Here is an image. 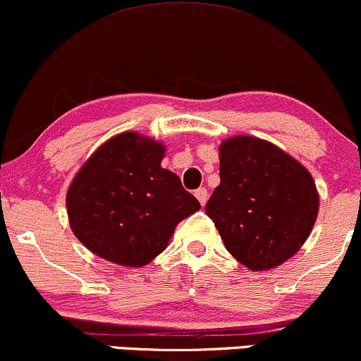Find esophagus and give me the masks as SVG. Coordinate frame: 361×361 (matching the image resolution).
<instances>
[{
	"mask_svg": "<svg viewBox=\"0 0 361 361\" xmlns=\"http://www.w3.org/2000/svg\"><path fill=\"white\" fill-rule=\"evenodd\" d=\"M194 196L197 197V201L201 202V206H204L207 202V190L204 188H199L196 192H194Z\"/></svg>",
	"mask_w": 361,
	"mask_h": 361,
	"instance_id": "1",
	"label": "esophagus"
}]
</instances>
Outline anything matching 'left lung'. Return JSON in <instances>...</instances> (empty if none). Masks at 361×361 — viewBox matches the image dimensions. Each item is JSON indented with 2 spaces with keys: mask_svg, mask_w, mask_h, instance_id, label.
I'll list each match as a JSON object with an SVG mask.
<instances>
[{
  "mask_svg": "<svg viewBox=\"0 0 361 361\" xmlns=\"http://www.w3.org/2000/svg\"><path fill=\"white\" fill-rule=\"evenodd\" d=\"M219 179L206 213L240 264L275 269L306 243L319 192L299 160L267 140L236 135L219 145Z\"/></svg>",
  "mask_w": 361,
  "mask_h": 361,
  "instance_id": "obj_1",
  "label": "left lung"
}]
</instances>
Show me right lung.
Here are the masks:
<instances>
[{"label":"right lung","mask_w":361,"mask_h":361,"mask_svg":"<svg viewBox=\"0 0 361 361\" xmlns=\"http://www.w3.org/2000/svg\"><path fill=\"white\" fill-rule=\"evenodd\" d=\"M165 145L123 131L97 147L67 189L72 233L94 255L121 267L148 265L167 248L199 201L164 169Z\"/></svg>","instance_id":"right-lung-1"}]
</instances>
